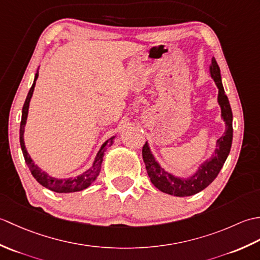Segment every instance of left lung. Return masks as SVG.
<instances>
[{
  "instance_id": "8db88e82",
  "label": "left lung",
  "mask_w": 260,
  "mask_h": 260,
  "mask_svg": "<svg viewBox=\"0 0 260 260\" xmlns=\"http://www.w3.org/2000/svg\"><path fill=\"white\" fill-rule=\"evenodd\" d=\"M210 74L219 88L218 103L221 107V116L225 123L224 134L217 141V148H215L212 157L204 162L197 172L189 179H180L170 174L164 169L159 167V164L155 161L152 153L148 148L147 143H145L142 150L143 159H144L147 174L150 176L151 182L154 186L157 187L159 191L168 193L175 197H190L197 194L200 191L211 184L213 180L217 178L220 170L227 159L231 144H233V112L228 101L227 95L224 93V89L221 82V75H220V68L212 58L211 66H210Z\"/></svg>"
}]
</instances>
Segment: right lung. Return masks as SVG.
<instances>
[{
	"instance_id": "obj_1",
	"label": "right lung",
	"mask_w": 260,
	"mask_h": 260,
	"mask_svg": "<svg viewBox=\"0 0 260 260\" xmlns=\"http://www.w3.org/2000/svg\"><path fill=\"white\" fill-rule=\"evenodd\" d=\"M38 76H39V68H38V71H37L36 77H35V81H33L32 87L30 88L29 93H27V96H26L23 108H22V118H21V124H20V145H21L22 153H23L25 163L27 165V168H29V170L31 171V174L33 175V178H35L42 186L47 187V189H49V190L58 192V193H70V192H77V191H81L84 189H87V187L96 180L99 173H101L105 147L110 146L113 144L114 136L110 137L109 140H107L104 143L103 146L101 147V150H99V152L97 153V156L95 158V161H93L92 167L89 170H87L85 173H82L81 175L77 176V178L54 179V178H51L50 175H48L46 172L41 171V169H39L37 165L33 163L30 155L27 154V152L25 150V146H24V140H23L24 126H25L26 117H27V112H29V104L31 101L33 90H35V86H36V81L38 79Z\"/></svg>"
}]
</instances>
